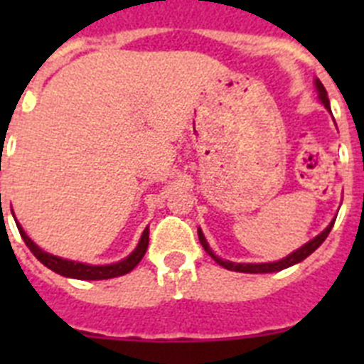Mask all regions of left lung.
<instances>
[{
  "label": "left lung",
  "mask_w": 364,
  "mask_h": 364,
  "mask_svg": "<svg viewBox=\"0 0 364 364\" xmlns=\"http://www.w3.org/2000/svg\"><path fill=\"white\" fill-rule=\"evenodd\" d=\"M315 85H317V91H319V98H321V102L324 104V107L330 109V100H328L326 89H324V85L319 82V80L315 82ZM333 222H336V220L330 222V226H328L326 230L323 231V233L317 235L314 240L306 242L302 247H299L297 252L290 253V255L284 257L282 260H277V262H266V264H237V262H230V260L218 259V257H215L213 252H211L210 244L205 242L204 235H202L200 230H198V240H200V244H202V247L205 250V253H210V255L215 259V262H217V264H220L222 268L231 269V272H244V273H272V272H281V269H284V268H290V266L297 264V262H301V260L306 259L308 255H311V253H314L315 250H317V247H319L321 244L324 242V239L328 237V233L332 231Z\"/></svg>",
  "instance_id": "1"
}]
</instances>
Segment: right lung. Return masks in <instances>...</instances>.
I'll return each mask as SVG.
<instances>
[{"label": "right lung", "instance_id": "obj_1", "mask_svg": "<svg viewBox=\"0 0 364 364\" xmlns=\"http://www.w3.org/2000/svg\"><path fill=\"white\" fill-rule=\"evenodd\" d=\"M18 230H19V235H21V239H23L25 244H27L28 250L34 253V257L40 260L41 264H45L49 269H53V272L60 273V275H63V277L80 279V281H102V279L120 277V275L129 273L131 269L136 268L138 262H140L142 257L146 255L147 244H149V228H146L142 233V239H140V242H138L136 250H134L127 259H124L122 262H117V264L91 266V264H82V262H73V260L60 259V257H54L50 255V253L41 252L40 247L28 239L27 233L21 230L19 224H18Z\"/></svg>", "mask_w": 364, "mask_h": 364}]
</instances>
